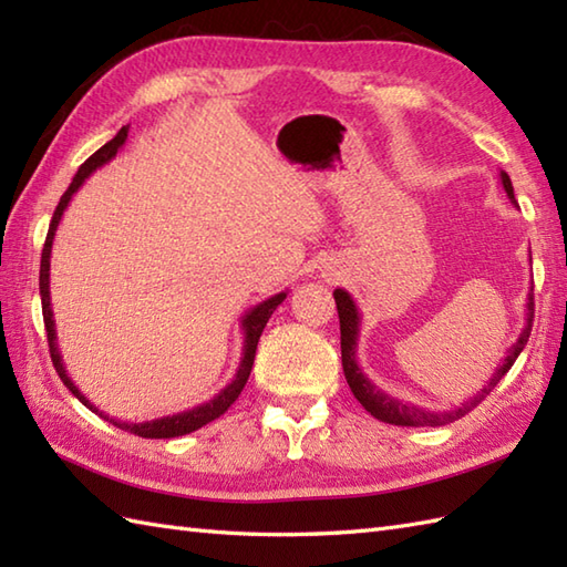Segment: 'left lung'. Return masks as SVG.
<instances>
[{"label":"left lung","instance_id":"obj_1","mask_svg":"<svg viewBox=\"0 0 567 567\" xmlns=\"http://www.w3.org/2000/svg\"><path fill=\"white\" fill-rule=\"evenodd\" d=\"M502 187L507 192V197L512 199V204H516L514 199V187L512 179L507 173H499ZM519 207V204H516ZM333 299H336V309H339V321H341V360H343V372L348 380V388L355 394V400L363 404L368 412L384 421V424H394V426H443L451 424V421L465 416L470 409H475L485 396L497 388V382L507 375L509 368L514 365V360L519 358V353L524 351V346L532 336V323H534V287L526 295V321L524 329L519 333V339L509 348L507 355L502 358V365L492 372V378L487 380V384L477 394L470 396L461 406L445 409V412H431V409H424L412 402H402L396 396L382 392L375 382H370L368 375L358 365V336H360V311L353 302V297L348 295L346 290H333Z\"/></svg>","mask_w":567,"mask_h":567}]
</instances>
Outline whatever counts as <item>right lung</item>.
<instances>
[{"label":"right lung","instance_id":"add662e5","mask_svg":"<svg viewBox=\"0 0 567 567\" xmlns=\"http://www.w3.org/2000/svg\"><path fill=\"white\" fill-rule=\"evenodd\" d=\"M126 136H128V126H124L110 143H104V146L97 153H92L90 158L80 165L78 175L72 177L70 187L65 189V195L60 197L58 207L53 212V219H51V226H48V236H45L43 252H41V277H39L43 323H45L48 348H51V360H53V365H55V372L60 375V380H63L65 388L72 394H75L78 400L90 409V412L100 414L102 419L110 421V424H114L116 429H124L128 433H136V436H141V439H175V436H185V433H192V431L202 429L204 424H209V421H214V419H219L226 412V409L238 400L240 390H244L246 382H248L252 360H256V348H258V339H260V333L265 329V323H268V319L272 317V311L277 309V305L285 302L287 292L268 297V299H265V302L250 307L246 315L240 317V331H244V353H240L238 370H236L234 380L228 382L219 394H214L212 400H207L204 404L192 406V409H185V412L158 416V419H151V421H122V419H114L110 414L100 412V409L94 406L87 400V396H84L78 390V384L68 378V370L63 365V355H60L58 333H55V319H53V307H51V252H53V238H55V231H58V224H60V219H63V212L68 209L72 195H75V192L84 185V179H87L94 171H97V167L106 165V163L114 158V155L118 153V148H122L124 143H126Z\"/></svg>","mask_w":567,"mask_h":567}]
</instances>
